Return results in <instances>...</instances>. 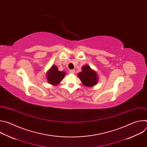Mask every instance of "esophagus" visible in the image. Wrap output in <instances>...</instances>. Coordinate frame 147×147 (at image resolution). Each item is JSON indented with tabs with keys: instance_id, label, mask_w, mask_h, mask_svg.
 I'll return each mask as SVG.
<instances>
[{
	"instance_id": "obj_1",
	"label": "esophagus",
	"mask_w": 147,
	"mask_h": 147,
	"mask_svg": "<svg viewBox=\"0 0 147 147\" xmlns=\"http://www.w3.org/2000/svg\"><path fill=\"white\" fill-rule=\"evenodd\" d=\"M70 73H71V74H74L75 73V70H70Z\"/></svg>"
}]
</instances>
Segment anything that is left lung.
Here are the masks:
<instances>
[{
	"instance_id": "left-lung-1",
	"label": "left lung",
	"mask_w": 147,
	"mask_h": 147,
	"mask_svg": "<svg viewBox=\"0 0 147 147\" xmlns=\"http://www.w3.org/2000/svg\"><path fill=\"white\" fill-rule=\"evenodd\" d=\"M78 76L83 85L87 87L96 85L98 81L96 73L87 65L82 67V71L78 73Z\"/></svg>"
}]
</instances>
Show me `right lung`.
I'll return each mask as SVG.
<instances>
[{
    "label": "right lung",
    "mask_w": 147,
    "mask_h": 147,
    "mask_svg": "<svg viewBox=\"0 0 147 147\" xmlns=\"http://www.w3.org/2000/svg\"><path fill=\"white\" fill-rule=\"evenodd\" d=\"M65 75V72L59 71L57 67L53 65L47 73V77L48 82L53 86L58 85Z\"/></svg>",
    "instance_id": "right-lung-1"
}]
</instances>
